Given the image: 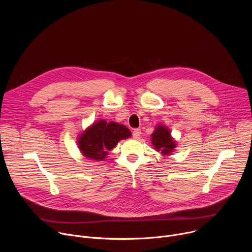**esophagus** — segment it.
Listing matches in <instances>:
<instances>
[{"mask_svg": "<svg viewBox=\"0 0 252 252\" xmlns=\"http://www.w3.org/2000/svg\"><path fill=\"white\" fill-rule=\"evenodd\" d=\"M140 134H141V131H140L139 128H136V129H134V130L132 131V136H133V138H135V139H137V138L140 136Z\"/></svg>", "mask_w": 252, "mask_h": 252, "instance_id": "34e87169", "label": "esophagus"}]
</instances>
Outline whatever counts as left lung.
<instances>
[{"instance_id": "left-lung-1", "label": "left lung", "mask_w": 252, "mask_h": 252, "mask_svg": "<svg viewBox=\"0 0 252 252\" xmlns=\"http://www.w3.org/2000/svg\"><path fill=\"white\" fill-rule=\"evenodd\" d=\"M151 137L154 149L157 152H159L163 157H169L172 155L177 146L176 141L170 134L169 129L163 125H158Z\"/></svg>"}]
</instances>
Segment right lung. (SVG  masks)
<instances>
[{"mask_svg":"<svg viewBox=\"0 0 252 252\" xmlns=\"http://www.w3.org/2000/svg\"><path fill=\"white\" fill-rule=\"evenodd\" d=\"M130 130L116 122L99 120L91 125L78 137V146L83 156L93 160H103L107 151L115 149L122 139L130 137Z\"/></svg>","mask_w":252,"mask_h":252,"instance_id":"right-lung-1","label":"right lung"}]
</instances>
